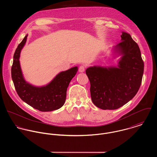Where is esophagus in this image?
<instances>
[{"instance_id":"34e87169","label":"esophagus","mask_w":157,"mask_h":157,"mask_svg":"<svg viewBox=\"0 0 157 157\" xmlns=\"http://www.w3.org/2000/svg\"><path fill=\"white\" fill-rule=\"evenodd\" d=\"M85 67L83 65L80 66V67L78 68V71L80 72H83L85 71Z\"/></svg>"}]
</instances>
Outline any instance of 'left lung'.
I'll use <instances>...</instances> for the list:
<instances>
[{"label":"left lung","instance_id":"obj_1","mask_svg":"<svg viewBox=\"0 0 157 157\" xmlns=\"http://www.w3.org/2000/svg\"><path fill=\"white\" fill-rule=\"evenodd\" d=\"M121 41L113 52L121 56L117 67L94 66L86 70L90 80L93 103L103 110L117 109L134 97L144 72V62L138 45L131 35L122 32Z\"/></svg>","mask_w":157,"mask_h":157}]
</instances>
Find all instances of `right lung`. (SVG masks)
Instances as JSON below:
<instances>
[{
    "label": "right lung",
    "mask_w": 157,
    "mask_h": 157,
    "mask_svg": "<svg viewBox=\"0 0 157 157\" xmlns=\"http://www.w3.org/2000/svg\"><path fill=\"white\" fill-rule=\"evenodd\" d=\"M28 34L16 48L11 67V77L16 92L26 103L42 112H49L59 109L65 102L67 90L69 84L75 75L77 67H71L59 73L45 86H35L26 82L20 65L21 50L25 45Z\"/></svg>",
    "instance_id": "add662e5"
}]
</instances>
